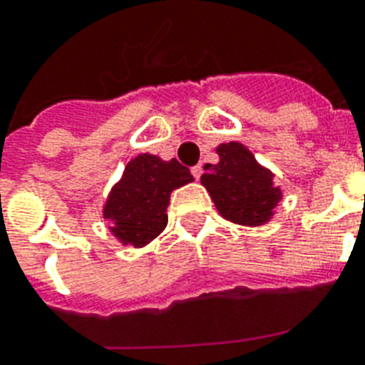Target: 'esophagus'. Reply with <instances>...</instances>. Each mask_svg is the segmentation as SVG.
Listing matches in <instances>:
<instances>
[{"mask_svg": "<svg viewBox=\"0 0 365 365\" xmlns=\"http://www.w3.org/2000/svg\"><path fill=\"white\" fill-rule=\"evenodd\" d=\"M190 171H192V175H194V179H200V177H202V173H203V168L200 165V163H197V165H194Z\"/></svg>", "mask_w": 365, "mask_h": 365, "instance_id": "obj_1", "label": "esophagus"}]
</instances>
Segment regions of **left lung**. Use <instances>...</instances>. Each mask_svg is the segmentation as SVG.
I'll return each instance as SVG.
<instances>
[{
	"label": "left lung",
	"instance_id": "left-lung-1",
	"mask_svg": "<svg viewBox=\"0 0 365 365\" xmlns=\"http://www.w3.org/2000/svg\"><path fill=\"white\" fill-rule=\"evenodd\" d=\"M219 163H207L202 185L213 197L219 213L238 225H262L282 200L272 185V173L261 168L244 144L228 143L217 148Z\"/></svg>",
	"mask_w": 365,
	"mask_h": 365
}]
</instances>
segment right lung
I'll use <instances>...</instances> for the list:
<instances>
[{
    "mask_svg": "<svg viewBox=\"0 0 365 365\" xmlns=\"http://www.w3.org/2000/svg\"><path fill=\"white\" fill-rule=\"evenodd\" d=\"M192 180L190 169L175 158L163 162L140 154L127 163L123 179L112 188L104 219L112 221V232L121 244L146 245L168 225L171 192Z\"/></svg>",
    "mask_w": 365,
    "mask_h": 365,
    "instance_id": "obj_1",
    "label": "right lung"
}]
</instances>
